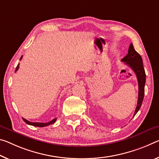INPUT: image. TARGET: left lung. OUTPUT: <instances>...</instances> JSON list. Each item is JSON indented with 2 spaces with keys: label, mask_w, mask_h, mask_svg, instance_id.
Wrapping results in <instances>:
<instances>
[{
  "label": "left lung",
  "mask_w": 159,
  "mask_h": 159,
  "mask_svg": "<svg viewBox=\"0 0 159 159\" xmlns=\"http://www.w3.org/2000/svg\"><path fill=\"white\" fill-rule=\"evenodd\" d=\"M125 64L129 66L131 69L134 70L137 75L138 85H139V93L137 105L135 109L134 116L137 114L139 110L140 109L142 104L143 96H144V85L146 82V74L143 69L142 58L139 54L135 51L133 44L131 43L128 49V54L121 60Z\"/></svg>",
  "instance_id": "left-lung-1"
}]
</instances>
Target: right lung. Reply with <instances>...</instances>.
I'll return each instance as SVG.
<instances>
[{"label":"right lung","mask_w":159,"mask_h":159,"mask_svg":"<svg viewBox=\"0 0 159 159\" xmlns=\"http://www.w3.org/2000/svg\"><path fill=\"white\" fill-rule=\"evenodd\" d=\"M22 56L20 58V60L22 59ZM18 68H19V64L17 65V66L16 67V71H17V70H18ZM23 119V120L25 121V122L27 123V125H32V126H35V127H46V126H48V125H50L52 124H54V123L56 122L57 120V118H54V119H53L52 121H50V122H47V123H42V122H30V121L24 119V118H22Z\"/></svg>","instance_id":"add662e5"}]
</instances>
